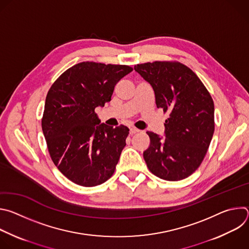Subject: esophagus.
<instances>
[{
  "instance_id": "1",
  "label": "esophagus",
  "mask_w": 249,
  "mask_h": 249,
  "mask_svg": "<svg viewBox=\"0 0 249 249\" xmlns=\"http://www.w3.org/2000/svg\"><path fill=\"white\" fill-rule=\"evenodd\" d=\"M139 132H140V130H139V129H137V128H135V127L130 128V134H131V135H134V134L139 133Z\"/></svg>"
}]
</instances>
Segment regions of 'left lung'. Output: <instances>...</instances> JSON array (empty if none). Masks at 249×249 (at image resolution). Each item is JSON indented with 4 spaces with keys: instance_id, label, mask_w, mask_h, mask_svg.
<instances>
[{
    "instance_id": "obj_1",
    "label": "left lung",
    "mask_w": 249,
    "mask_h": 249,
    "mask_svg": "<svg viewBox=\"0 0 249 249\" xmlns=\"http://www.w3.org/2000/svg\"><path fill=\"white\" fill-rule=\"evenodd\" d=\"M134 69L152 86L158 108L169 114L165 137L147 132L151 140L143 154L147 166L161 179L182 180L207 154L215 131L214 101L198 76L179 62H148Z\"/></svg>"
}]
</instances>
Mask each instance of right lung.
<instances>
[{
	"instance_id": "right-lung-1",
	"label": "right lung",
	"mask_w": 249,
	"mask_h": 249,
	"mask_svg": "<svg viewBox=\"0 0 249 249\" xmlns=\"http://www.w3.org/2000/svg\"><path fill=\"white\" fill-rule=\"evenodd\" d=\"M133 68L82 62L48 90L41 120L51 160L72 182L92 187L113 175L129 129L99 124L95 108L111 100L116 84Z\"/></svg>"
}]
</instances>
